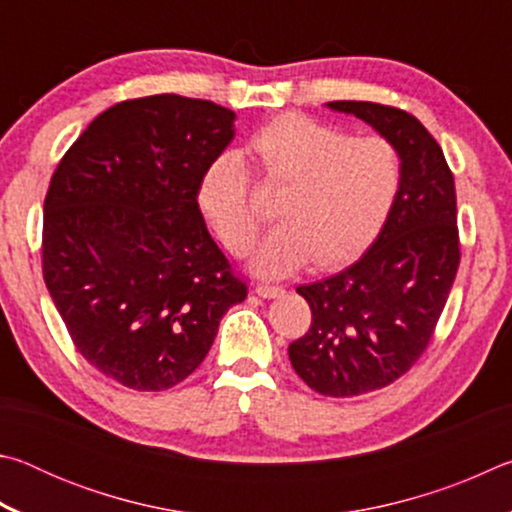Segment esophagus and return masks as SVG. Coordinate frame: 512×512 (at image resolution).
Returning <instances> with one entry per match:
<instances>
[{"instance_id": "34e87169", "label": "esophagus", "mask_w": 512, "mask_h": 512, "mask_svg": "<svg viewBox=\"0 0 512 512\" xmlns=\"http://www.w3.org/2000/svg\"><path fill=\"white\" fill-rule=\"evenodd\" d=\"M255 293L259 298H277V296H282L284 289L282 287H268V284H257Z\"/></svg>"}]
</instances>
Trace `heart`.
I'll use <instances>...</instances> for the list:
<instances>
[{"label":"heart","mask_w":512,"mask_h":512,"mask_svg":"<svg viewBox=\"0 0 512 512\" xmlns=\"http://www.w3.org/2000/svg\"><path fill=\"white\" fill-rule=\"evenodd\" d=\"M248 151L271 183L280 223L253 255V271L289 275L314 257L332 266L361 253L384 225L402 183L400 151L386 137H354L305 115H280L250 137ZM198 205L235 255L255 244L259 219L250 201V171L237 153L207 164Z\"/></svg>","instance_id":"obj_1"}]
</instances>
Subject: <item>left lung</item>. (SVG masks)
Instances as JSON below:
<instances>
[{
    "instance_id": "obj_1",
    "label": "left lung",
    "mask_w": 512,
    "mask_h": 512,
    "mask_svg": "<svg viewBox=\"0 0 512 512\" xmlns=\"http://www.w3.org/2000/svg\"><path fill=\"white\" fill-rule=\"evenodd\" d=\"M393 142L402 183L386 223L359 262L296 291L311 327L289 345L293 370L327 397H354L400 379L427 350L461 262L454 176L438 142L409 112L329 101Z\"/></svg>"
}]
</instances>
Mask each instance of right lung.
I'll return each mask as SVG.
<instances>
[{"label": "right lung", "mask_w": 512, "mask_h": 512, "mask_svg": "<svg viewBox=\"0 0 512 512\" xmlns=\"http://www.w3.org/2000/svg\"><path fill=\"white\" fill-rule=\"evenodd\" d=\"M235 137V112L178 94L121 101L92 121L45 198L42 275L76 350L133 391L201 366L246 300L198 207V180Z\"/></svg>", "instance_id": "1"}]
</instances>
